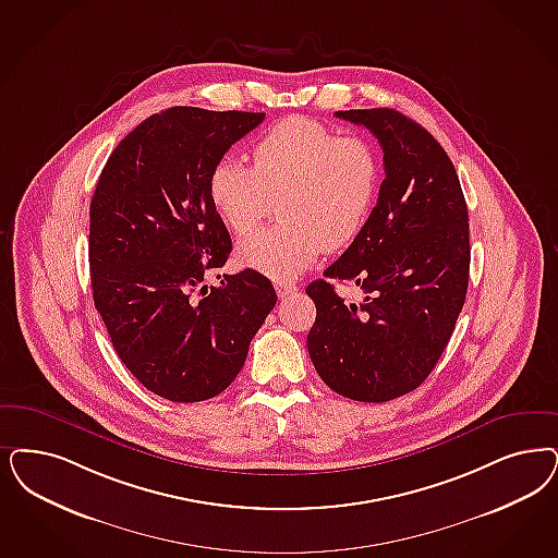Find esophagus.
I'll use <instances>...</instances> for the list:
<instances>
[{"instance_id":"34e87169","label":"esophagus","mask_w":558,"mask_h":558,"mask_svg":"<svg viewBox=\"0 0 558 558\" xmlns=\"http://www.w3.org/2000/svg\"><path fill=\"white\" fill-rule=\"evenodd\" d=\"M296 290L294 284H290V282H278L276 284V292H278V296L284 301V299H289L290 294Z\"/></svg>"}]
</instances>
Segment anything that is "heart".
Returning a JSON list of instances; mask_svg holds the SVG:
<instances>
[{
  "label": "heart",
  "instance_id": "obj_1",
  "mask_svg": "<svg viewBox=\"0 0 558 558\" xmlns=\"http://www.w3.org/2000/svg\"><path fill=\"white\" fill-rule=\"evenodd\" d=\"M381 156L363 135H338L289 117L253 146V167L222 158L208 179L211 206L234 234L253 231L274 206L282 218L241 241L243 266L292 280L322 251L342 250L365 229L381 190Z\"/></svg>",
  "mask_w": 558,
  "mask_h": 558
}]
</instances>
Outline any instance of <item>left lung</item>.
Masks as SVG:
<instances>
[{"label": "left lung", "instance_id": "1", "mask_svg": "<svg viewBox=\"0 0 558 558\" xmlns=\"http://www.w3.org/2000/svg\"><path fill=\"white\" fill-rule=\"evenodd\" d=\"M384 148L385 179L365 229L311 282L308 356L324 384L356 402H389L423 384L460 317L470 276L468 206L441 144L393 109L336 111ZM333 281L366 299L347 304Z\"/></svg>", "mask_w": 558, "mask_h": 558}]
</instances>
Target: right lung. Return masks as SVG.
Masks as SVG:
<instances>
[{
	"label": "right lung",
	"instance_id": "obj_1",
	"mask_svg": "<svg viewBox=\"0 0 558 558\" xmlns=\"http://www.w3.org/2000/svg\"><path fill=\"white\" fill-rule=\"evenodd\" d=\"M264 117L167 109L125 135L98 177L88 239L95 307L121 363L165 400L192 404L225 391L276 305L255 269L206 284L232 250L211 206V169Z\"/></svg>",
	"mask_w": 558,
	"mask_h": 558
}]
</instances>
